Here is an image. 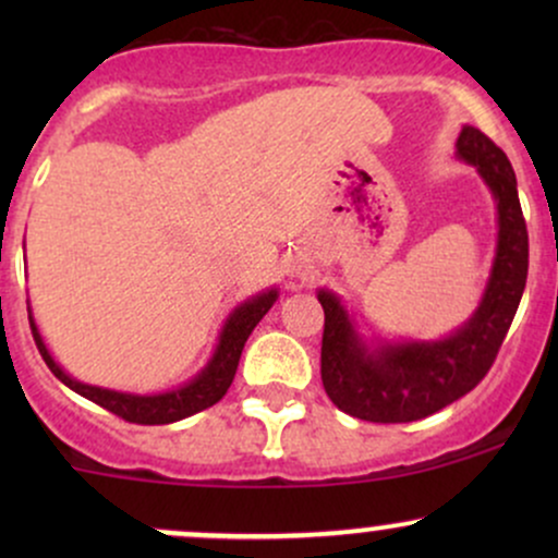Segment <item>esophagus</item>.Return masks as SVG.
I'll return each mask as SVG.
<instances>
[{
	"label": "esophagus",
	"instance_id": "esophagus-1",
	"mask_svg": "<svg viewBox=\"0 0 558 558\" xmlns=\"http://www.w3.org/2000/svg\"><path fill=\"white\" fill-rule=\"evenodd\" d=\"M299 275H306V272H299Z\"/></svg>",
	"mask_w": 558,
	"mask_h": 558
}]
</instances>
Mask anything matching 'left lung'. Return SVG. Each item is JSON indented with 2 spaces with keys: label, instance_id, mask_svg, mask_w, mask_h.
Wrapping results in <instances>:
<instances>
[{
  "label": "left lung",
  "instance_id": "obj_1",
  "mask_svg": "<svg viewBox=\"0 0 558 558\" xmlns=\"http://www.w3.org/2000/svg\"><path fill=\"white\" fill-rule=\"evenodd\" d=\"M457 159L472 165L496 204V254L475 312L440 338L364 336L354 312L330 288L325 310L323 386L338 409L367 422L430 417L483 380L501 349L527 283V226L511 162L477 128L464 125Z\"/></svg>",
  "mask_w": 558,
  "mask_h": 558
}]
</instances>
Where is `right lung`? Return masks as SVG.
Wrapping results in <instances>:
<instances>
[{
    "label": "right lung",
    "instance_id": "add662e5",
    "mask_svg": "<svg viewBox=\"0 0 558 558\" xmlns=\"http://www.w3.org/2000/svg\"><path fill=\"white\" fill-rule=\"evenodd\" d=\"M280 291L278 288H265V291L254 293V296L243 299L241 304H235L233 310L228 312L226 323H222L220 336H217V343L209 354L207 364H204L198 373L191 377V380L181 383V386L157 390V393H131V390H114V388H101L92 386V383L75 380L73 375L65 373L60 367V362L54 360L52 351H49L47 341H44L41 330H38L34 310H31L28 301V319L31 330H34V341L41 351L44 362L52 369L54 377L60 383H65L70 390L83 396V399L99 403L107 412L118 414L128 422H136V425H170V422L185 420L191 414L202 412V409L215 407L222 396L228 393L230 383H233L235 369H239V360L246 338L252 336V330L257 328V323L267 312L272 310V304L278 301Z\"/></svg>",
    "mask_w": 558,
    "mask_h": 558
}]
</instances>
